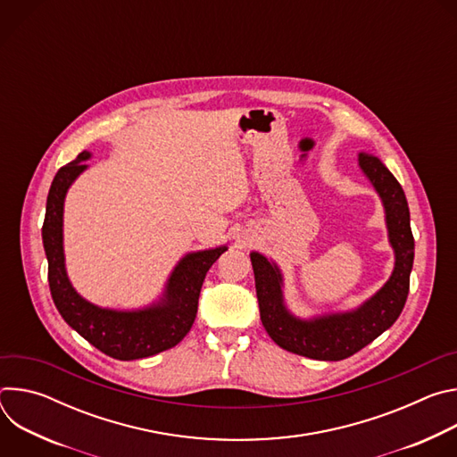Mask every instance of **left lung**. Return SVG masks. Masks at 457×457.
<instances>
[{
  "label": "left lung",
  "instance_id": "1",
  "mask_svg": "<svg viewBox=\"0 0 457 457\" xmlns=\"http://www.w3.org/2000/svg\"><path fill=\"white\" fill-rule=\"evenodd\" d=\"M358 164L372 182L385 208L388 242L395 249V271L386 284L358 309L300 320L284 303L282 273L277 264L256 251L251 253L260 320L268 335L282 349L323 361L353 356L393 325L407 302L414 262V237L403 187L385 164L369 154Z\"/></svg>",
  "mask_w": 457,
  "mask_h": 457
}]
</instances>
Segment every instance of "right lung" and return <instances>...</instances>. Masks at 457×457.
Instances as JSON below:
<instances>
[{
    "label": "right lung",
    "instance_id": "obj_1",
    "mask_svg": "<svg viewBox=\"0 0 457 457\" xmlns=\"http://www.w3.org/2000/svg\"><path fill=\"white\" fill-rule=\"evenodd\" d=\"M87 159H90V154L83 152L76 161L59 168L46 197L41 233L52 300L64 321L101 353L124 361L148 358L175 347L189 333L197 316L206 273L228 245L187 253L171 271L162 298L150 307L115 311L87 302L67 277L62 253L64 195L78 175L87 170Z\"/></svg>",
    "mask_w": 457,
    "mask_h": 457
}]
</instances>
